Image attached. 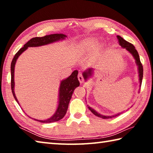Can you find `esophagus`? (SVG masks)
I'll list each match as a JSON object with an SVG mask.
<instances>
[{"instance_id":"34e87169","label":"esophagus","mask_w":153,"mask_h":153,"mask_svg":"<svg viewBox=\"0 0 153 153\" xmlns=\"http://www.w3.org/2000/svg\"><path fill=\"white\" fill-rule=\"evenodd\" d=\"M77 78H78L79 81L80 82V84H84V77H83L82 74H79L78 76H77Z\"/></svg>"}]
</instances>
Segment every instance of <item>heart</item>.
<instances>
[{"mask_svg":"<svg viewBox=\"0 0 153 153\" xmlns=\"http://www.w3.org/2000/svg\"><path fill=\"white\" fill-rule=\"evenodd\" d=\"M97 45V41L93 38H90L80 43L78 46V48L82 53H89L94 50Z\"/></svg>","mask_w":153,"mask_h":153,"instance_id":"obj_1","label":"heart"}]
</instances>
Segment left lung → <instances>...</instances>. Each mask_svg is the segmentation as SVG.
<instances>
[{
    "mask_svg": "<svg viewBox=\"0 0 153 153\" xmlns=\"http://www.w3.org/2000/svg\"><path fill=\"white\" fill-rule=\"evenodd\" d=\"M117 39L119 40V44H120V45L121 46V47L123 48H126L127 51L128 52H129L132 56L134 57L136 60V63L137 64V65H138V74H139V80H140V86L141 87V84H142V77H143V67H142V65L140 62V56L138 55V51L136 50L135 47H134V46L132 45V44L129 43L128 42H127L126 40H125L123 39V38H121V36H117ZM92 68H90L86 70V71H84V73H83V76H84V79H87L89 77H90L92 76ZM88 108L90 110V111L95 115L96 116H97L98 117H100L102 119H109V118H112L114 117H116V116H118L120 115L121 113H118L117 115H113V116H105V115H100V113H97V111L93 109L91 107H88Z\"/></svg>",
    "mask_w": 153,
    "mask_h": 153,
    "instance_id": "obj_1",
    "label": "left lung"
}]
</instances>
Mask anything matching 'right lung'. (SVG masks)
<instances>
[{"instance_id":"obj_1","label":"right lung","mask_w":153,"mask_h":153,"mask_svg":"<svg viewBox=\"0 0 153 153\" xmlns=\"http://www.w3.org/2000/svg\"><path fill=\"white\" fill-rule=\"evenodd\" d=\"M67 37L66 35L63 33H54V34L47 35L43 37H35L30 40L28 42L24 45V47L19 49V51L15 54V56L13 59L11 65V90L13 95L15 98V99L19 105L18 102L17 98L15 96L14 87H15V82H14V71H15V65L16 63L18 57L22 54L23 52H24L28 47H37L43 45H46L48 44L56 42V41L64 40ZM77 70H75L69 77L67 79L62 80L61 82L60 87H59V105L57 108H56V112L52 116L51 118L47 119L46 120H39L33 119L42 123H51L57 121L61 120L62 118L67 113V108H68L69 103L70 101L72 94L76 89V88L79 86V80L77 79ZM31 118V117H30Z\"/></svg>"}]
</instances>
